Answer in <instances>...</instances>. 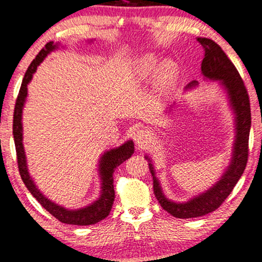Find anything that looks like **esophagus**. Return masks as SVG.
<instances>
[{
  "mask_svg": "<svg viewBox=\"0 0 262 262\" xmlns=\"http://www.w3.org/2000/svg\"><path fill=\"white\" fill-rule=\"evenodd\" d=\"M149 136H150V134L148 130L145 129V128H139V129L134 133L135 143L141 147L146 146L147 142H148V140H149Z\"/></svg>",
  "mask_w": 262,
  "mask_h": 262,
  "instance_id": "1",
  "label": "esophagus"
}]
</instances>
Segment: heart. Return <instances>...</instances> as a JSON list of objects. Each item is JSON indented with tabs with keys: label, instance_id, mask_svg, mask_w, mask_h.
<instances>
[{
	"label": "heart",
	"instance_id": "obj_1",
	"mask_svg": "<svg viewBox=\"0 0 262 262\" xmlns=\"http://www.w3.org/2000/svg\"><path fill=\"white\" fill-rule=\"evenodd\" d=\"M157 68V60L152 56H146L138 60L135 66V75L140 80L150 78ZM177 80V68L171 61L164 62L158 69L154 77V85L157 93L160 96L167 95L173 89Z\"/></svg>",
	"mask_w": 262,
	"mask_h": 262
}]
</instances>
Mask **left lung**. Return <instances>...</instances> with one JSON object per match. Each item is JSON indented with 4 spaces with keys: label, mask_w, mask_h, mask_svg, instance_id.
I'll return each mask as SVG.
<instances>
[{
    "label": "left lung",
    "mask_w": 262,
    "mask_h": 262,
    "mask_svg": "<svg viewBox=\"0 0 262 262\" xmlns=\"http://www.w3.org/2000/svg\"><path fill=\"white\" fill-rule=\"evenodd\" d=\"M197 40L204 49V58L201 66L202 73L205 78L220 80L228 94L230 106L235 113V127H236L235 138L236 139L234 142L230 165L223 173L222 178L208 191L193 197L186 203H176L165 197L152 164H148L150 173L153 176L154 194L158 202L164 210H166L177 219H192V217L204 216L220 208V205L227 200L238 179L241 178L246 168L247 160H248V140L252 116H250L249 96L245 83L235 65L215 41L206 38H197ZM196 85L197 83L193 80L186 86V89H191ZM146 159H148V157H146Z\"/></svg>",
    "instance_id": "obj_1"
}]
</instances>
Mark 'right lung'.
<instances>
[{
    "instance_id": "obj_1",
    "label": "right lung",
    "mask_w": 262,
    "mask_h": 262,
    "mask_svg": "<svg viewBox=\"0 0 262 262\" xmlns=\"http://www.w3.org/2000/svg\"><path fill=\"white\" fill-rule=\"evenodd\" d=\"M58 49V43H53V41L47 42L45 47L40 51L34 60L31 62L27 71L25 73L24 80H22L19 95H17L15 109H14V120H13V135L14 142H15L16 157H17V166L21 176L22 182L33 194V197L45 208L51 215L56 217L58 221L66 224H75V226H90L104 220L109 215L110 210L115 200V191H114V178L113 173L115 168L126 161L128 158L132 157L134 153V143L132 140L124 142L122 146L113 148L105 152L99 159V176H101V196L93 204L85 206V208L69 210L64 206H60L49 198H46L40 192V190L33 182L28 173L27 161H26V154L24 149V143H22V109H24L26 97H27V85L32 80L33 73L36 71V68L40 65L43 59L53 50Z\"/></svg>"
}]
</instances>
